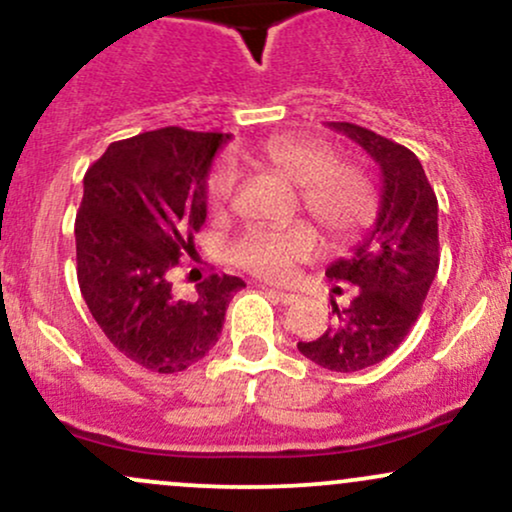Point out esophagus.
<instances>
[{
	"label": "esophagus",
	"mask_w": 512,
	"mask_h": 512,
	"mask_svg": "<svg viewBox=\"0 0 512 512\" xmlns=\"http://www.w3.org/2000/svg\"><path fill=\"white\" fill-rule=\"evenodd\" d=\"M269 291H272L274 296L279 298V301L284 305H291V303L298 301V293H293V291H281V289H269Z\"/></svg>",
	"instance_id": "obj_1"
}]
</instances>
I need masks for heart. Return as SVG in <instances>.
I'll list each match as a JSON object with an SVG mask.
<instances>
[{"label": "heart", "instance_id": "b5f03b06", "mask_svg": "<svg viewBox=\"0 0 512 512\" xmlns=\"http://www.w3.org/2000/svg\"><path fill=\"white\" fill-rule=\"evenodd\" d=\"M248 154L286 180L296 182L293 209H305L332 248L356 243L375 226L380 214V182L366 163L339 158L327 139L303 134H274ZM209 209L221 214L236 195V170L214 163L207 175ZM317 252L313 223L296 219L284 226H248L228 245V260L267 281H286L298 264Z\"/></svg>", "mask_w": 512, "mask_h": 512}]
</instances>
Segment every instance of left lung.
I'll return each mask as SVG.
<instances>
[{
  "mask_svg": "<svg viewBox=\"0 0 512 512\" xmlns=\"http://www.w3.org/2000/svg\"><path fill=\"white\" fill-rule=\"evenodd\" d=\"M366 149L383 173L378 221L351 255L327 269L334 295L332 325L317 339L298 342V351L334 373L375 366L404 342L436 279L438 199L424 166L407 146L351 122H330Z\"/></svg>",
  "mask_w": 512,
  "mask_h": 512,
  "instance_id": "left-lung-1",
  "label": "left lung"
}]
</instances>
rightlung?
Masks as SVG:
<instances>
[{
  "instance_id": "right-lung-1",
  "label": "right lung",
  "mask_w": 512,
  "mask_h": 512,
  "mask_svg": "<svg viewBox=\"0 0 512 512\" xmlns=\"http://www.w3.org/2000/svg\"><path fill=\"white\" fill-rule=\"evenodd\" d=\"M228 134L163 127L120 139L91 163L76 211V279L105 337L154 373L190 368L219 342L243 279L178 272L207 219V173ZM192 274V272H190Z\"/></svg>"
}]
</instances>
